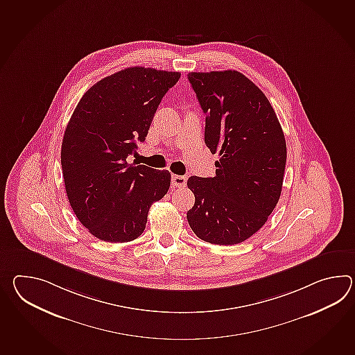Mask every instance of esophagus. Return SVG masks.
<instances>
[{
  "instance_id": "obj_1",
  "label": "esophagus",
  "mask_w": 355,
  "mask_h": 355,
  "mask_svg": "<svg viewBox=\"0 0 355 355\" xmlns=\"http://www.w3.org/2000/svg\"><path fill=\"white\" fill-rule=\"evenodd\" d=\"M187 183V177L186 175H178V174H173L172 175V186L173 187H184Z\"/></svg>"
}]
</instances>
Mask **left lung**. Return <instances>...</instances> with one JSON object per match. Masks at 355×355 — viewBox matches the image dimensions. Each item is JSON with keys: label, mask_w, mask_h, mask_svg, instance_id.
<instances>
[{"label": "left lung", "mask_w": 355, "mask_h": 355, "mask_svg": "<svg viewBox=\"0 0 355 355\" xmlns=\"http://www.w3.org/2000/svg\"><path fill=\"white\" fill-rule=\"evenodd\" d=\"M189 81L206 114V146L219 160L215 177H189L195 205L187 220L205 242L236 245L262 228L280 198L283 130L268 98L243 73L189 72Z\"/></svg>", "instance_id": "1"}]
</instances>
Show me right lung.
I'll return each mask as SVG.
<instances>
[{
  "label": "right lung",
  "mask_w": 355,
  "mask_h": 355,
  "mask_svg": "<svg viewBox=\"0 0 355 355\" xmlns=\"http://www.w3.org/2000/svg\"><path fill=\"white\" fill-rule=\"evenodd\" d=\"M180 72L130 67L98 81L78 103L63 135V181L80 223L104 242L142 234L150 206L163 198L171 173L128 164L137 141Z\"/></svg>",
  "instance_id": "right-lung-1"
}]
</instances>
